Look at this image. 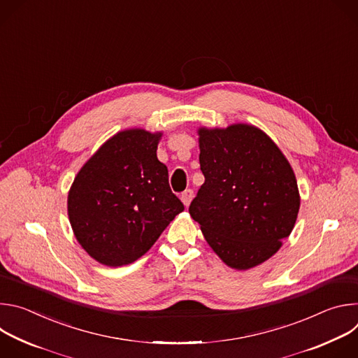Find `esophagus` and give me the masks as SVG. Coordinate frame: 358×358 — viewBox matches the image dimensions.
Masks as SVG:
<instances>
[{"instance_id":"esophagus-1","label":"esophagus","mask_w":358,"mask_h":358,"mask_svg":"<svg viewBox=\"0 0 358 358\" xmlns=\"http://www.w3.org/2000/svg\"><path fill=\"white\" fill-rule=\"evenodd\" d=\"M192 198H194V191L192 189H185L182 194H181V201L184 202V206L185 207H188L189 206V202L192 201Z\"/></svg>"}]
</instances>
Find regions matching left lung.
Wrapping results in <instances>:
<instances>
[{"mask_svg": "<svg viewBox=\"0 0 358 358\" xmlns=\"http://www.w3.org/2000/svg\"><path fill=\"white\" fill-rule=\"evenodd\" d=\"M199 150L206 182L189 206L192 220L231 268L265 262L297 218L300 198L290 164L264 131L248 124L199 129Z\"/></svg>", "mask_w": 358, "mask_h": 358, "instance_id": "8db88e82", "label": "left lung"}]
</instances>
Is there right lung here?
<instances>
[{
	"mask_svg": "<svg viewBox=\"0 0 358 358\" xmlns=\"http://www.w3.org/2000/svg\"><path fill=\"white\" fill-rule=\"evenodd\" d=\"M160 134L126 130L99 148L76 176L68 196L72 229L97 262L137 261L184 211L157 159Z\"/></svg>",
	"mask_w": 358,
	"mask_h": 358,
	"instance_id": "right-lung-1",
	"label": "right lung"
}]
</instances>
